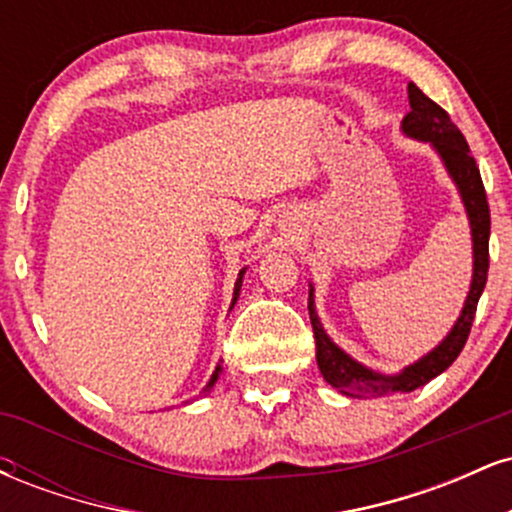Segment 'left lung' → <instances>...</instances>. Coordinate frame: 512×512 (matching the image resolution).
I'll return each instance as SVG.
<instances>
[{
	"label": "left lung",
	"instance_id": "8db88e82",
	"mask_svg": "<svg viewBox=\"0 0 512 512\" xmlns=\"http://www.w3.org/2000/svg\"><path fill=\"white\" fill-rule=\"evenodd\" d=\"M409 105L411 110L404 115L402 132L416 139V142L433 146V151L440 156L445 170H448L450 180L455 182L464 211H467L469 231H472V284H469L467 298H464L462 313L455 320V325L450 327V332L443 337V342L436 349L428 351L426 356H421L419 361L409 363V366L392 375L363 366L332 342L330 334L322 327L320 317H317L315 289L310 284L308 310L310 325H313L315 332L317 368L334 390L354 399H380L392 395V392H411L416 387L426 385L428 380H433L443 370H448L452 361L460 356L464 342H467L474 313H477V303L486 286V274H489L491 214L479 166L469 154L467 139L462 137L460 129L450 120V115L438 103H433L416 84H409Z\"/></svg>",
	"mask_w": 512,
	"mask_h": 512
}]
</instances>
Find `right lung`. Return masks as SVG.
Wrapping results in <instances>:
<instances>
[{"mask_svg": "<svg viewBox=\"0 0 512 512\" xmlns=\"http://www.w3.org/2000/svg\"><path fill=\"white\" fill-rule=\"evenodd\" d=\"M245 269H248V267H245ZM245 269H240V272H238V279H236V289H233V301H231V308H233V305H236V301H238V296H240V286H243V274H245ZM221 363H219V366H216V370H214V373H211V378H209V383H207V387H204V390L202 392H209L211 390V387H214V383H216V380H219V375H221Z\"/></svg>", "mask_w": 512, "mask_h": 512, "instance_id": "1", "label": "right lung"}]
</instances>
